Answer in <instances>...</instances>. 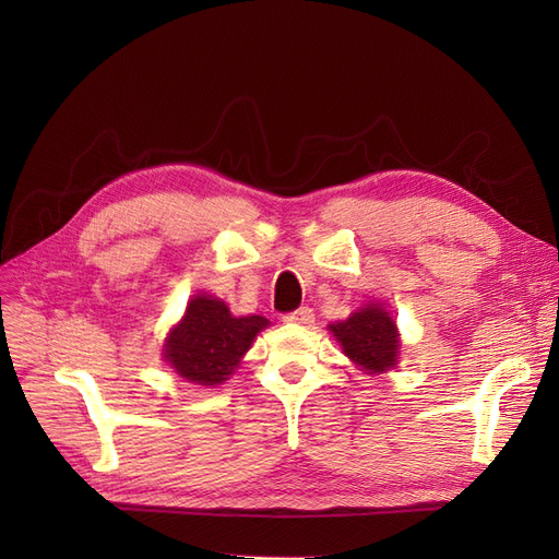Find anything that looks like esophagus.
I'll return each instance as SVG.
<instances>
[{
	"label": "esophagus",
	"mask_w": 559,
	"mask_h": 559,
	"mask_svg": "<svg viewBox=\"0 0 559 559\" xmlns=\"http://www.w3.org/2000/svg\"><path fill=\"white\" fill-rule=\"evenodd\" d=\"M287 324H299V326H310L312 321H314V314H312V310L310 308H299V310H295V312H287L285 317H283Z\"/></svg>",
	"instance_id": "obj_1"
}]
</instances>
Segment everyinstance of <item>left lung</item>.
Masks as SVG:
<instances>
[{
	"mask_svg": "<svg viewBox=\"0 0 559 559\" xmlns=\"http://www.w3.org/2000/svg\"><path fill=\"white\" fill-rule=\"evenodd\" d=\"M344 356L367 373H383L399 362V331L383 304H367L344 321L329 326Z\"/></svg>",
	"mask_w": 559,
	"mask_h": 559,
	"instance_id": "obj_1",
	"label": "left lung"
}]
</instances>
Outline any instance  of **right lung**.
Instances as JSON below:
<instances>
[{
	"label": "right lung",
	"mask_w": 559,
	"mask_h": 559,
	"mask_svg": "<svg viewBox=\"0 0 559 559\" xmlns=\"http://www.w3.org/2000/svg\"><path fill=\"white\" fill-rule=\"evenodd\" d=\"M270 321L260 314L233 317L222 299L197 295L163 348L165 362L197 385H219L240 365L255 335Z\"/></svg>",
	"instance_id": "obj_1"
}]
</instances>
